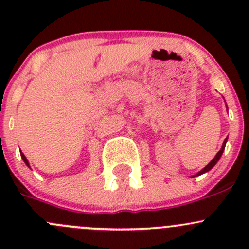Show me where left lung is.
Returning a JSON list of instances; mask_svg holds the SVG:
<instances>
[{
    "instance_id": "8db88e82",
    "label": "left lung",
    "mask_w": 249,
    "mask_h": 249,
    "mask_svg": "<svg viewBox=\"0 0 249 249\" xmlns=\"http://www.w3.org/2000/svg\"><path fill=\"white\" fill-rule=\"evenodd\" d=\"M228 108V107H227ZM227 141H228V137L227 139L224 140V142H223V145H222V148H220V150L219 152L217 153V154H215V157L213 158L212 160H211L210 162H208V165H206L205 167H203V169L201 170V171H199L196 173V175H194L193 176V177H196V176H200V175H203V173H206V172H208L210 171L211 169H213V167H214V165L217 164L218 161H219V159H220V157H222V154H223V152H224V149H225V144H227Z\"/></svg>"
}]
</instances>
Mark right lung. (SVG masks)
Returning <instances> with one entry per match:
<instances>
[{
	"instance_id": "obj_1",
	"label": "right lung",
	"mask_w": 249,
	"mask_h": 249,
	"mask_svg": "<svg viewBox=\"0 0 249 249\" xmlns=\"http://www.w3.org/2000/svg\"><path fill=\"white\" fill-rule=\"evenodd\" d=\"M20 155H21L22 160H24V162H25V164H26V166H29L30 169H31V166H30V164H29V160L26 159V157H25V155H24V153H22V152H20Z\"/></svg>"
}]
</instances>
